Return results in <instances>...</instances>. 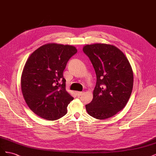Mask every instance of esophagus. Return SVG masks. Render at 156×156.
Returning a JSON list of instances; mask_svg holds the SVG:
<instances>
[{"label":"esophagus","instance_id":"1","mask_svg":"<svg viewBox=\"0 0 156 156\" xmlns=\"http://www.w3.org/2000/svg\"><path fill=\"white\" fill-rule=\"evenodd\" d=\"M75 93H76V95L77 96H81L83 94V92H76Z\"/></svg>","mask_w":156,"mask_h":156}]
</instances>
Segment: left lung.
I'll return each mask as SVG.
<instances>
[{
	"mask_svg": "<svg viewBox=\"0 0 156 156\" xmlns=\"http://www.w3.org/2000/svg\"><path fill=\"white\" fill-rule=\"evenodd\" d=\"M83 50L90 60L97 77L87 111L95 119H108L123 109L129 100L133 85V69L123 52L113 45H86Z\"/></svg>",
	"mask_w": 156,
	"mask_h": 156,
	"instance_id": "1",
	"label": "left lung"
}]
</instances>
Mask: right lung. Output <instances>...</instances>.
Returning <instances> with one entry per match:
<instances>
[{
	"instance_id": "obj_1",
	"label": "right lung",
	"mask_w": 156,
	"mask_h": 156,
	"mask_svg": "<svg viewBox=\"0 0 156 156\" xmlns=\"http://www.w3.org/2000/svg\"><path fill=\"white\" fill-rule=\"evenodd\" d=\"M77 52L73 45L49 43L28 58L21 77L23 96L30 109L42 119L55 120L67 113L73 98L66 90L63 72Z\"/></svg>"
}]
</instances>
